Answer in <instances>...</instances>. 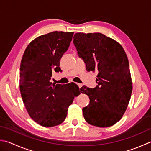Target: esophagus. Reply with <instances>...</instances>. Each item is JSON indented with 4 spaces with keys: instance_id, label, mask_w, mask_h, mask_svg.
Returning <instances> with one entry per match:
<instances>
[{
    "instance_id": "obj_1",
    "label": "esophagus",
    "mask_w": 151,
    "mask_h": 151,
    "mask_svg": "<svg viewBox=\"0 0 151 151\" xmlns=\"http://www.w3.org/2000/svg\"><path fill=\"white\" fill-rule=\"evenodd\" d=\"M78 87H79V89H80V88L82 87V85H83L81 84V83H78Z\"/></svg>"
}]
</instances>
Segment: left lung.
Instances as JSON below:
<instances>
[{
  "label": "left lung",
  "instance_id": "8db88e82",
  "mask_svg": "<svg viewBox=\"0 0 151 151\" xmlns=\"http://www.w3.org/2000/svg\"><path fill=\"white\" fill-rule=\"evenodd\" d=\"M73 44L86 70L98 71L96 87L80 89L90 99L82 109L85 120L95 126H112L126 112L132 92L126 54L118 42L101 33H76Z\"/></svg>",
  "mask_w": 151,
  "mask_h": 151
}]
</instances>
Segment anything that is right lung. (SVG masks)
Listing matches in <instances>:
<instances>
[{
    "label": "right lung",
    "mask_w": 151,
    "mask_h": 151,
    "mask_svg": "<svg viewBox=\"0 0 151 151\" xmlns=\"http://www.w3.org/2000/svg\"><path fill=\"white\" fill-rule=\"evenodd\" d=\"M73 32L53 31L31 41L23 55L19 89L30 117L44 127L62 123L75 96L80 94L74 83L52 84V72H61L60 60L68 50Z\"/></svg>",
    "instance_id": "obj_1"
}]
</instances>
